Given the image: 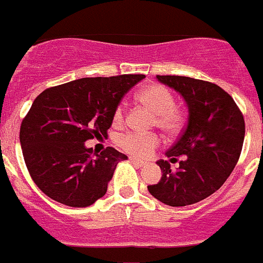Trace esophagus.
<instances>
[{
    "label": "esophagus",
    "instance_id": "obj_1",
    "mask_svg": "<svg viewBox=\"0 0 263 263\" xmlns=\"http://www.w3.org/2000/svg\"><path fill=\"white\" fill-rule=\"evenodd\" d=\"M130 162H132V163L133 164H136V166H138V167H143L145 166V162H142V160H139V159H137V158H130Z\"/></svg>",
    "mask_w": 263,
    "mask_h": 263
}]
</instances>
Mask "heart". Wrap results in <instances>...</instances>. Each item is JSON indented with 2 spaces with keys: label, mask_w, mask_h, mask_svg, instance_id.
Here are the masks:
<instances>
[{
  "label": "heart",
  "mask_w": 263,
  "mask_h": 263,
  "mask_svg": "<svg viewBox=\"0 0 263 263\" xmlns=\"http://www.w3.org/2000/svg\"><path fill=\"white\" fill-rule=\"evenodd\" d=\"M139 103L145 105L155 115V122L159 129L168 134L176 133L183 124L182 111L175 108V99L164 85L153 84L142 89L138 95ZM125 109L118 105L113 113L115 124H121L124 120ZM117 145L125 153L137 158H147L159 145V138L155 134L126 133L117 138Z\"/></svg>",
  "instance_id": "heart-1"
}]
</instances>
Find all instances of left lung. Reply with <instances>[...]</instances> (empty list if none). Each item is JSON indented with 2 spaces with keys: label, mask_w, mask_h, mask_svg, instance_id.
<instances>
[{
  "label": "left lung",
  "mask_w": 263,
  "mask_h": 263,
  "mask_svg": "<svg viewBox=\"0 0 263 263\" xmlns=\"http://www.w3.org/2000/svg\"><path fill=\"white\" fill-rule=\"evenodd\" d=\"M157 79L183 97L188 121L166 153L170 162L182 157L179 167L174 171L167 160H158L163 174L147 190L167 205H191L217 191L232 174L242 150L245 121L231 95L218 85L185 76Z\"/></svg>",
  "instance_id": "1"
}]
</instances>
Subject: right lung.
Here are the masks:
<instances>
[{"label":"right lung","instance_id":"right-lung-1","mask_svg":"<svg viewBox=\"0 0 263 263\" xmlns=\"http://www.w3.org/2000/svg\"><path fill=\"white\" fill-rule=\"evenodd\" d=\"M145 75L83 78L43 90L22 121L20 141L32 180L64 205H92L108 190L118 162L113 147L90 157L88 139L106 136L121 99Z\"/></svg>","mask_w":263,"mask_h":263}]
</instances>
